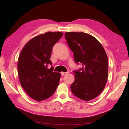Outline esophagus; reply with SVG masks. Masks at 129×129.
Wrapping results in <instances>:
<instances>
[{"label": "esophagus", "mask_w": 129, "mask_h": 129, "mask_svg": "<svg viewBox=\"0 0 129 129\" xmlns=\"http://www.w3.org/2000/svg\"><path fill=\"white\" fill-rule=\"evenodd\" d=\"M69 73V72H61V75H63V76H64V75H67V74H68Z\"/></svg>", "instance_id": "esophagus-1"}]
</instances>
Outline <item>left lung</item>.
<instances>
[{
    "label": "left lung",
    "instance_id": "left-lung-1",
    "mask_svg": "<svg viewBox=\"0 0 129 129\" xmlns=\"http://www.w3.org/2000/svg\"><path fill=\"white\" fill-rule=\"evenodd\" d=\"M65 38L74 54V60L82 68L74 71L75 81L70 86L73 94L87 102L103 90L108 76V59L101 43L83 32H66Z\"/></svg>",
    "mask_w": 129,
    "mask_h": 129
}]
</instances>
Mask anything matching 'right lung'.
<instances>
[{"mask_svg": "<svg viewBox=\"0 0 129 129\" xmlns=\"http://www.w3.org/2000/svg\"><path fill=\"white\" fill-rule=\"evenodd\" d=\"M60 31H48L29 40L21 51L17 62L20 84L29 96L38 102L52 96L59 85L60 73L53 72L51 53L62 37Z\"/></svg>", "mask_w": 129, "mask_h": 129, "instance_id": "obj_1", "label": "right lung"}]
</instances>
